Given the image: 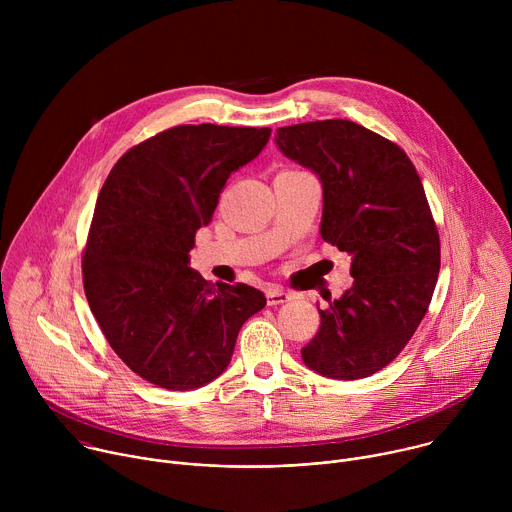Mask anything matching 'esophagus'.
Here are the masks:
<instances>
[{
  "mask_svg": "<svg viewBox=\"0 0 512 512\" xmlns=\"http://www.w3.org/2000/svg\"><path fill=\"white\" fill-rule=\"evenodd\" d=\"M291 300V294H287V291H283L281 287H269L267 289V304L269 306H279L283 302H289Z\"/></svg>",
  "mask_w": 512,
  "mask_h": 512,
  "instance_id": "esophagus-1",
  "label": "esophagus"
}]
</instances>
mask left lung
Listing matches in <instances>:
<instances>
[{
	"mask_svg": "<svg viewBox=\"0 0 512 512\" xmlns=\"http://www.w3.org/2000/svg\"><path fill=\"white\" fill-rule=\"evenodd\" d=\"M275 143L320 178V235L352 259V287L318 308L320 330L302 358L322 377H371L417 330L440 273L423 184L397 143L346 119L279 127Z\"/></svg>",
	"mask_w": 512,
	"mask_h": 512,
	"instance_id": "8db88e82",
	"label": "left lung"
}]
</instances>
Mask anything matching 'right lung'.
<instances>
[{
    "mask_svg": "<svg viewBox=\"0 0 512 512\" xmlns=\"http://www.w3.org/2000/svg\"><path fill=\"white\" fill-rule=\"evenodd\" d=\"M269 135L212 123L166 129L123 154L99 192L85 294L117 356L162 389L190 391L223 375L241 326L267 304L251 285L206 281L188 253L229 176Z\"/></svg>",
    "mask_w": 512,
    "mask_h": 512,
    "instance_id": "1",
    "label": "right lung"
}]
</instances>
